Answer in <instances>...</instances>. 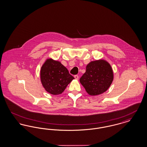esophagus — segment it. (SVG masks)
I'll use <instances>...</instances> for the list:
<instances>
[{"mask_svg":"<svg viewBox=\"0 0 147 147\" xmlns=\"http://www.w3.org/2000/svg\"><path fill=\"white\" fill-rule=\"evenodd\" d=\"M74 78H75L76 80H78V79H79V76H78V75H76V76H74Z\"/></svg>","mask_w":147,"mask_h":147,"instance_id":"obj_1","label":"esophagus"}]
</instances>
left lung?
Masks as SVG:
<instances>
[{"label":"left lung","instance_id":"obj_1","mask_svg":"<svg viewBox=\"0 0 147 147\" xmlns=\"http://www.w3.org/2000/svg\"><path fill=\"white\" fill-rule=\"evenodd\" d=\"M113 80V72L110 63L100 59L91 61L86 67V71L80 83L87 93L96 96L107 90Z\"/></svg>","mask_w":147,"mask_h":147}]
</instances>
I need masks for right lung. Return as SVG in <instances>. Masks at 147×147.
Returning <instances> with one entry per match:
<instances>
[{"label": "right lung", "mask_w": 147, "mask_h": 147, "mask_svg": "<svg viewBox=\"0 0 147 147\" xmlns=\"http://www.w3.org/2000/svg\"><path fill=\"white\" fill-rule=\"evenodd\" d=\"M74 79L59 61L47 59L41 68L40 80L45 90L52 95L61 94Z\"/></svg>", "instance_id": "right-lung-1"}]
</instances>
